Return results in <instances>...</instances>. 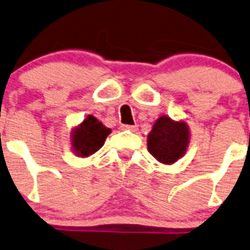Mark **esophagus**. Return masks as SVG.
Returning <instances> with one entry per match:
<instances>
[{
	"label": "esophagus",
	"instance_id": "1",
	"mask_svg": "<svg viewBox=\"0 0 250 250\" xmlns=\"http://www.w3.org/2000/svg\"><path fill=\"white\" fill-rule=\"evenodd\" d=\"M122 129H128L131 132H136L137 131V125H122L121 127Z\"/></svg>",
	"mask_w": 250,
	"mask_h": 250
}]
</instances>
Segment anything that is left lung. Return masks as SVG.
Returning a JSON list of instances; mask_svg holds the SVG:
<instances>
[{
  "label": "left lung",
  "mask_w": 250,
  "mask_h": 250,
  "mask_svg": "<svg viewBox=\"0 0 250 250\" xmlns=\"http://www.w3.org/2000/svg\"><path fill=\"white\" fill-rule=\"evenodd\" d=\"M189 128L184 121H173L161 115L147 135V148L163 164L170 165L184 156L189 145Z\"/></svg>",
  "instance_id": "left-lung-1"
}]
</instances>
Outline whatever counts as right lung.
Masks as SVG:
<instances>
[{
    "label": "right lung",
    "instance_id": "obj_1",
    "mask_svg": "<svg viewBox=\"0 0 250 250\" xmlns=\"http://www.w3.org/2000/svg\"><path fill=\"white\" fill-rule=\"evenodd\" d=\"M110 132L112 129L106 128L94 115H87L83 123H80L71 132L72 151L80 157L95 154L102 148Z\"/></svg>",
    "mask_w": 250,
    "mask_h": 250
}]
</instances>
